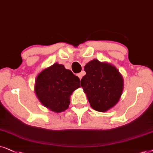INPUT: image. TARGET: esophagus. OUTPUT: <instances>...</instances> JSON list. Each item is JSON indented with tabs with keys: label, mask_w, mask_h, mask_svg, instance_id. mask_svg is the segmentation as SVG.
I'll return each mask as SVG.
<instances>
[{
	"label": "esophagus",
	"mask_w": 153,
	"mask_h": 153,
	"mask_svg": "<svg viewBox=\"0 0 153 153\" xmlns=\"http://www.w3.org/2000/svg\"><path fill=\"white\" fill-rule=\"evenodd\" d=\"M82 75H83V73H78V78H80V80H81V78H82Z\"/></svg>",
	"instance_id": "1"
}]
</instances>
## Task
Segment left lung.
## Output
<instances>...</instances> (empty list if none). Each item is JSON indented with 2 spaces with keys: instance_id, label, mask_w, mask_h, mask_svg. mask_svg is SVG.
Wrapping results in <instances>:
<instances>
[{
  "instance_id": "1",
  "label": "left lung",
  "mask_w": 153,
  "mask_h": 153,
  "mask_svg": "<svg viewBox=\"0 0 153 153\" xmlns=\"http://www.w3.org/2000/svg\"><path fill=\"white\" fill-rule=\"evenodd\" d=\"M86 75L81 86L91 107L99 112H105L117 104L123 93L124 81L115 66L106 62L93 59L85 66Z\"/></svg>"
}]
</instances>
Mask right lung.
<instances>
[{"label":"right lung","instance_id":"right-lung-1","mask_svg":"<svg viewBox=\"0 0 153 153\" xmlns=\"http://www.w3.org/2000/svg\"><path fill=\"white\" fill-rule=\"evenodd\" d=\"M80 78L71 70L55 63L38 74L35 92L44 106L55 113H61L68 108L70 96L80 87Z\"/></svg>","mask_w":153,"mask_h":153}]
</instances>
